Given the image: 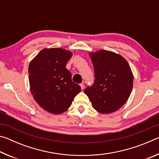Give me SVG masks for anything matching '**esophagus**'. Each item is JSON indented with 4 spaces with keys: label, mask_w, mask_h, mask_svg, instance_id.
Masks as SVG:
<instances>
[{
    "label": "esophagus",
    "mask_w": 159,
    "mask_h": 159,
    "mask_svg": "<svg viewBox=\"0 0 159 159\" xmlns=\"http://www.w3.org/2000/svg\"><path fill=\"white\" fill-rule=\"evenodd\" d=\"M80 88H81V89L83 90V88H84V83H80Z\"/></svg>",
    "instance_id": "34e87169"
}]
</instances>
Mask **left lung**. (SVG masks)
Returning <instances> with one entry per match:
<instances>
[{"label": "left lung", "mask_w": 159, "mask_h": 159, "mask_svg": "<svg viewBox=\"0 0 159 159\" xmlns=\"http://www.w3.org/2000/svg\"><path fill=\"white\" fill-rule=\"evenodd\" d=\"M89 55L95 80L84 93L98 112L107 114L117 111L127 102L133 90L130 65L124 57L111 51L100 50Z\"/></svg>", "instance_id": "left-lung-1"}]
</instances>
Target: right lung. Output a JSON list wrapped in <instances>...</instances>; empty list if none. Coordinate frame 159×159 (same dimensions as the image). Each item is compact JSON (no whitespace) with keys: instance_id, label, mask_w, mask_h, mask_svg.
<instances>
[{"instance_id":"1","label":"right lung","mask_w":159,"mask_h":159,"mask_svg":"<svg viewBox=\"0 0 159 159\" xmlns=\"http://www.w3.org/2000/svg\"><path fill=\"white\" fill-rule=\"evenodd\" d=\"M73 54L62 48H44L29 65L31 95L40 107L53 114H60L71 105L80 85L71 80L66 68Z\"/></svg>"}]
</instances>
